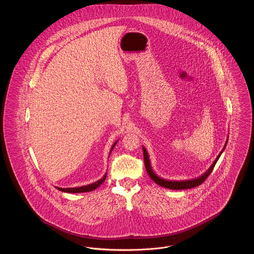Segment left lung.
I'll return each instance as SVG.
<instances>
[{"label": "left lung", "instance_id": "1", "mask_svg": "<svg viewBox=\"0 0 254 254\" xmlns=\"http://www.w3.org/2000/svg\"><path fill=\"white\" fill-rule=\"evenodd\" d=\"M228 140L229 137L227 139V142L224 145L222 151L219 153L216 159L214 160V162L212 163V165L209 167V169L205 171V173H203L201 176L194 178V179H190V180H182V181H171V180H167L164 178H161L160 176H158L157 174L154 172V170L152 169L151 164H150V160H149V156L148 153L145 149V146H143V152H144V161H145V169L147 171V174L149 175V177L155 182L157 185L166 188V189H169V190H188V189H191V188H195L199 185H201L203 182L205 181V179L208 177V175L211 173L212 169L214 168L215 164L217 163L218 159L221 156V154L223 153V151L225 150V147L227 146L228 144Z\"/></svg>", "mask_w": 254, "mask_h": 254}]
</instances>
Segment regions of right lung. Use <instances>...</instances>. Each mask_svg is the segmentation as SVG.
Returning <instances> with one entry per match:
<instances>
[{
    "label": "right lung",
    "instance_id": "obj_1",
    "mask_svg": "<svg viewBox=\"0 0 254 254\" xmlns=\"http://www.w3.org/2000/svg\"><path fill=\"white\" fill-rule=\"evenodd\" d=\"M118 140L112 145L111 148H110V151H109V155L111 153V151L113 150L114 146L117 144ZM107 178V172L106 174L98 181L94 182L92 184H89V185H86V186H82V187H77V188H56L57 190H59L61 191H64V192H66V193H81V192H88V191H92L94 190H96L98 187H100L105 180Z\"/></svg>",
    "mask_w": 254,
    "mask_h": 254
}]
</instances>
